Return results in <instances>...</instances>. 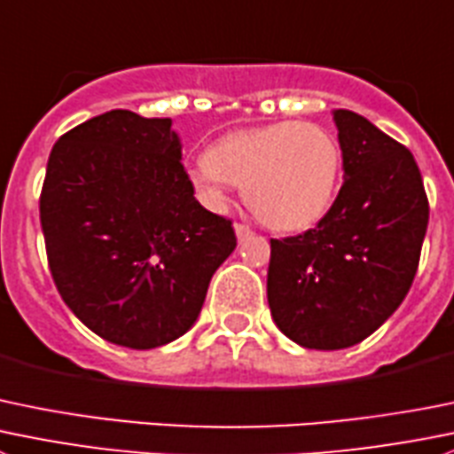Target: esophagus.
<instances>
[{"instance_id": "1", "label": "esophagus", "mask_w": 454, "mask_h": 454, "mask_svg": "<svg viewBox=\"0 0 454 454\" xmlns=\"http://www.w3.org/2000/svg\"><path fill=\"white\" fill-rule=\"evenodd\" d=\"M235 235H237V239L244 241V239H248L250 235H253V231H250L246 223H235Z\"/></svg>"}]
</instances>
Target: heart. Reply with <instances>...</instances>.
<instances>
[{"label":"heart","mask_w":454,"mask_h":454,"mask_svg":"<svg viewBox=\"0 0 454 454\" xmlns=\"http://www.w3.org/2000/svg\"><path fill=\"white\" fill-rule=\"evenodd\" d=\"M339 175L337 139L310 121H275L223 135L191 170L208 204L222 206L228 184H235L254 217L281 232L315 226L333 206Z\"/></svg>","instance_id":"heart-1"}]
</instances>
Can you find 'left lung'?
<instances>
[{
	"label": "left lung",
	"instance_id": "left-lung-1",
	"mask_svg": "<svg viewBox=\"0 0 454 454\" xmlns=\"http://www.w3.org/2000/svg\"><path fill=\"white\" fill-rule=\"evenodd\" d=\"M344 184L315 228L270 239L268 306L294 344H359L399 308L419 266L428 197L415 157L353 110H334Z\"/></svg>",
	"mask_w": 454,
	"mask_h": 454
}]
</instances>
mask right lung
<instances>
[{
    "label": "right lung",
    "instance_id": "obj_1",
    "mask_svg": "<svg viewBox=\"0 0 454 454\" xmlns=\"http://www.w3.org/2000/svg\"><path fill=\"white\" fill-rule=\"evenodd\" d=\"M48 266L66 306L110 344L157 348L200 317L235 250L206 210L168 117L110 110L57 139L39 197Z\"/></svg>",
    "mask_w": 454,
    "mask_h": 454
}]
</instances>
